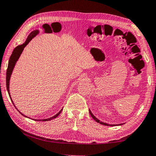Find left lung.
I'll return each instance as SVG.
<instances>
[{
  "instance_id": "obj_1",
  "label": "left lung",
  "mask_w": 156,
  "mask_h": 156,
  "mask_svg": "<svg viewBox=\"0 0 156 156\" xmlns=\"http://www.w3.org/2000/svg\"><path fill=\"white\" fill-rule=\"evenodd\" d=\"M89 113H90L91 116L92 118H93L94 120H95V121H96L97 122L101 124V125H105V126H119V125H124V124H125V123H121V124H115H115H108L107 122H102V121H100V120L98 119L96 116H95L93 114V113H92L90 109H89Z\"/></svg>"
}]
</instances>
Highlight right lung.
I'll return each mask as SVG.
<instances>
[{
  "label": "right lung",
  "instance_id": "add662e5",
  "mask_svg": "<svg viewBox=\"0 0 156 156\" xmlns=\"http://www.w3.org/2000/svg\"><path fill=\"white\" fill-rule=\"evenodd\" d=\"M40 32V31L38 30H34L31 31V32L30 34V35L28 36L27 38L26 39V41L24 43H23L22 44H20V45H18L16 48L14 49V51H13L12 54L11 55V56L9 58V62H8V67H7V73H6V87H7V92H8L9 94V96L10 99H11L13 105H14V107H16L14 103V102H13V100L11 98V96H10V92H9V81H10V78H11V76L12 74V72H13V70H14V69L15 67V65L16 64L17 61L19 59V58L20 56V55L22 54V53L23 51V50H24L25 47L27 45V44L30 43V42L32 40V39L35 37L36 36L38 35V34ZM16 109L18 110V112H19L18 109H17L16 107ZM62 108L61 109H60V112L58 113H57L56 115H54V116H52V117H50L49 118H46V119H33V118H31L30 117H27V115H25L23 113H22L21 112H19V113H20L21 115H23V116H25L26 118H30V119H32L34 120H36V121H49V120H51L54 119V118H56V117H58L60 115V113L62 112Z\"/></svg>",
  "mask_w": 156,
  "mask_h": 156
}]
</instances>
